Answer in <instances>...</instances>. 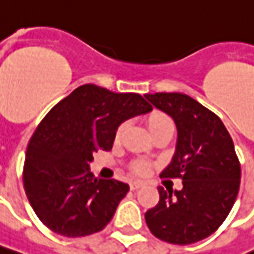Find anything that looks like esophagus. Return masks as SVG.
I'll list each match as a JSON object with an SVG mask.
<instances>
[{
    "label": "esophagus",
    "instance_id": "34e87169",
    "mask_svg": "<svg viewBox=\"0 0 254 254\" xmlns=\"http://www.w3.org/2000/svg\"><path fill=\"white\" fill-rule=\"evenodd\" d=\"M140 187H143V183H140V181H135V183L130 184V190H137Z\"/></svg>",
    "mask_w": 254,
    "mask_h": 254
}]
</instances>
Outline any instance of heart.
Masks as SVG:
<instances>
[{
	"label": "heart",
	"instance_id": "obj_1",
	"mask_svg": "<svg viewBox=\"0 0 254 254\" xmlns=\"http://www.w3.org/2000/svg\"><path fill=\"white\" fill-rule=\"evenodd\" d=\"M147 127H149L150 133H153L156 130H160V129H174L173 127V122L166 115H162V114H153L150 118L147 119ZM122 132H124V125L119 127L118 130H117V137L118 139L122 135ZM135 170L137 173H140V174H143V173H146V167H144L143 164H137L135 167Z\"/></svg>",
	"mask_w": 254,
	"mask_h": 254
}]
</instances>
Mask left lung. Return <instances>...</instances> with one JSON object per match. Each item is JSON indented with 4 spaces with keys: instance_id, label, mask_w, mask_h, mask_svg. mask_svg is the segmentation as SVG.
Segmentation results:
<instances>
[{
    "instance_id": "1",
    "label": "left lung",
    "mask_w": 254,
    "mask_h": 254,
    "mask_svg": "<svg viewBox=\"0 0 254 254\" xmlns=\"http://www.w3.org/2000/svg\"><path fill=\"white\" fill-rule=\"evenodd\" d=\"M177 127V143L162 177L183 180L180 191L159 187L160 201L144 214L160 241L190 245L212 235L226 219L241 186V164L222 121L181 92L146 94Z\"/></svg>"
}]
</instances>
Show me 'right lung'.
Wrapping results in <instances>:
<instances>
[{"label":"right lung","mask_w":254,"mask_h":254,"mask_svg":"<svg viewBox=\"0 0 254 254\" xmlns=\"http://www.w3.org/2000/svg\"><path fill=\"white\" fill-rule=\"evenodd\" d=\"M153 110L135 92L84 84L55 105L26 149L23 187L33 211L50 231L67 238L102 231L129 186L97 179L92 154L111 150L121 124Z\"/></svg>","instance_id":"obj_1"}]
</instances>
